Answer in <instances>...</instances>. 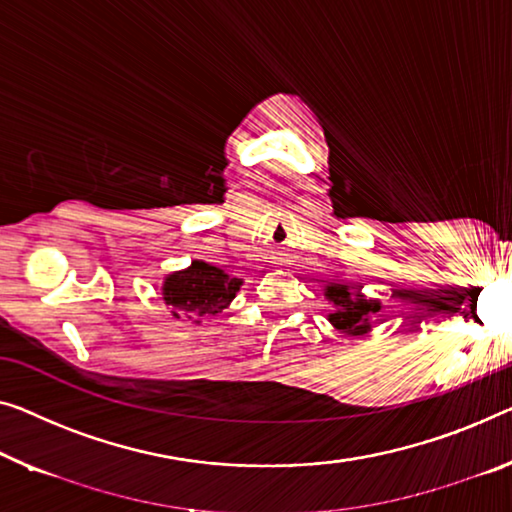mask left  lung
I'll return each mask as SVG.
<instances>
[{
  "label": "left lung",
  "mask_w": 512,
  "mask_h": 512,
  "mask_svg": "<svg viewBox=\"0 0 512 512\" xmlns=\"http://www.w3.org/2000/svg\"><path fill=\"white\" fill-rule=\"evenodd\" d=\"M363 285H338L331 282L326 287L324 296L333 303V312L329 315V322L335 329L345 331L349 335H361L370 331V317L377 315L381 310L379 301L365 299L361 294Z\"/></svg>",
  "instance_id": "1"
}]
</instances>
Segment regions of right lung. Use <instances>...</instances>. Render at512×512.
Instances as JSON below:
<instances>
[{
	"mask_svg": "<svg viewBox=\"0 0 512 512\" xmlns=\"http://www.w3.org/2000/svg\"><path fill=\"white\" fill-rule=\"evenodd\" d=\"M241 287L239 278H230L223 269L207 262H195L186 271L170 273L163 282V301L172 317L211 319L223 312Z\"/></svg>",
	"mask_w": 512,
	"mask_h": 512,
	"instance_id": "add662e5",
	"label": "right lung"
}]
</instances>
